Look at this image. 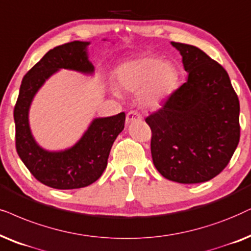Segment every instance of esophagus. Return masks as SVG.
Segmentation results:
<instances>
[{
	"instance_id": "obj_1",
	"label": "esophagus",
	"mask_w": 251,
	"mask_h": 251,
	"mask_svg": "<svg viewBox=\"0 0 251 251\" xmlns=\"http://www.w3.org/2000/svg\"><path fill=\"white\" fill-rule=\"evenodd\" d=\"M142 119V115L139 114L137 110H130L126 114V123H130L132 121H136V120H141Z\"/></svg>"
}]
</instances>
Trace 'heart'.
I'll use <instances>...</instances> for the list:
<instances>
[{
	"instance_id": "heart-1",
	"label": "heart",
	"mask_w": 251,
	"mask_h": 251,
	"mask_svg": "<svg viewBox=\"0 0 251 251\" xmlns=\"http://www.w3.org/2000/svg\"><path fill=\"white\" fill-rule=\"evenodd\" d=\"M120 89L136 92L138 102L155 108L176 90L180 73L173 63L154 56H141L126 61L116 70Z\"/></svg>"
}]
</instances>
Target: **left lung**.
<instances>
[{
    "instance_id": "obj_1",
    "label": "left lung",
    "mask_w": 251,
    "mask_h": 251,
    "mask_svg": "<svg viewBox=\"0 0 251 251\" xmlns=\"http://www.w3.org/2000/svg\"><path fill=\"white\" fill-rule=\"evenodd\" d=\"M172 45L182 55L188 79L145 119L152 159L168 180L201 183L224 171L239 144V98L217 61L191 45Z\"/></svg>"
}]
</instances>
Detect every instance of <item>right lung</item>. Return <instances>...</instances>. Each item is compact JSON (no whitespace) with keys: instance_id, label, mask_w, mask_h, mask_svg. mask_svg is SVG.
Returning <instances> with one entry per match:
<instances>
[{"instance_id":"right-lung-1","label":"right lung","mask_w":251,"mask_h":251,"mask_svg":"<svg viewBox=\"0 0 251 251\" xmlns=\"http://www.w3.org/2000/svg\"><path fill=\"white\" fill-rule=\"evenodd\" d=\"M89 42L73 41L50 50L32 67L22 80L14 109L16 150L30 173L54 189H78L101 176L114 141L125 128V112L96 119L76 145L62 152H48L34 142L28 126V108L34 94L50 75L61 68L92 73L87 60Z\"/></svg>"}]
</instances>
